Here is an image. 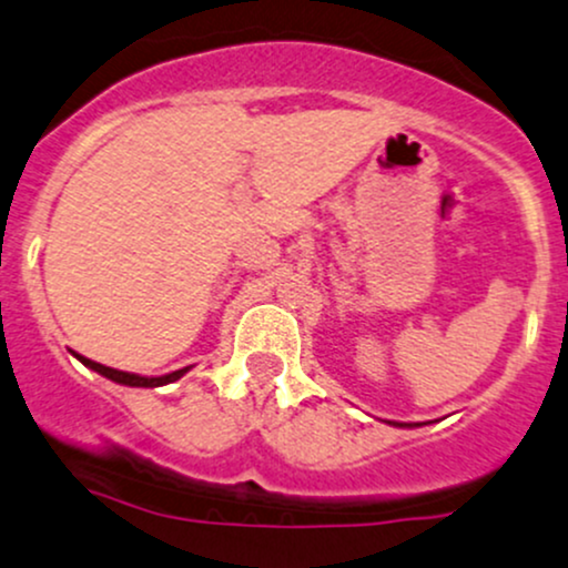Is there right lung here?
<instances>
[{"instance_id":"add662e5","label":"right lung","mask_w":568,"mask_h":568,"mask_svg":"<svg viewBox=\"0 0 568 568\" xmlns=\"http://www.w3.org/2000/svg\"><path fill=\"white\" fill-rule=\"evenodd\" d=\"M75 356H79L81 364H87V367H89V369H94V373L105 375V378H109V381H116V384H124V386H143V389H154V386L174 384V381L182 378V375L187 373V369H190V367H182V369H176V373L160 375V378H143V375H135V373H122V369L105 367V364L87 359V356H81V354H75Z\"/></svg>"}]
</instances>
